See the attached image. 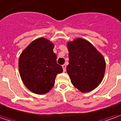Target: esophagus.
<instances>
[{
  "label": "esophagus",
  "instance_id": "esophagus-1",
  "mask_svg": "<svg viewBox=\"0 0 121 121\" xmlns=\"http://www.w3.org/2000/svg\"><path fill=\"white\" fill-rule=\"evenodd\" d=\"M62 67H63V71L65 72V71H66V67H67L66 65H62Z\"/></svg>",
  "mask_w": 121,
  "mask_h": 121
}]
</instances>
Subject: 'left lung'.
<instances>
[{
	"instance_id": "1",
	"label": "left lung",
	"mask_w": 121,
	"mask_h": 121,
	"mask_svg": "<svg viewBox=\"0 0 121 121\" xmlns=\"http://www.w3.org/2000/svg\"><path fill=\"white\" fill-rule=\"evenodd\" d=\"M69 65L67 72L72 84L82 93L95 89L104 76V57L89 41L77 38L67 43Z\"/></svg>"
}]
</instances>
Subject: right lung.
I'll list each match as a JSON object with an SVG mask.
<instances>
[{
  "instance_id": "obj_1",
  "label": "right lung",
  "mask_w": 121,
  "mask_h": 121,
  "mask_svg": "<svg viewBox=\"0 0 121 121\" xmlns=\"http://www.w3.org/2000/svg\"><path fill=\"white\" fill-rule=\"evenodd\" d=\"M54 44L45 38L33 40L19 58V75L26 87L36 94H45L54 85L57 74L63 68L56 63Z\"/></svg>"
}]
</instances>
